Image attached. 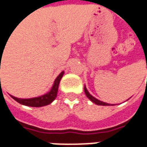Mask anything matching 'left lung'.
Wrapping results in <instances>:
<instances>
[{
    "instance_id": "8db88e82",
    "label": "left lung",
    "mask_w": 147,
    "mask_h": 147,
    "mask_svg": "<svg viewBox=\"0 0 147 147\" xmlns=\"http://www.w3.org/2000/svg\"><path fill=\"white\" fill-rule=\"evenodd\" d=\"M84 93L86 94V96H87V98L90 100V101H92L94 103L97 104V105H99V106H114L113 104H109L107 103V102H102V101H100L98 99L95 98L94 97H93L91 94H89V91L87 90L86 89V87H85V85H84Z\"/></svg>"
}]
</instances>
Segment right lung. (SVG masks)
Wrapping results in <instances>:
<instances>
[{"instance_id":"obj_1","label":"right lung","mask_w":147,"mask_h":147,"mask_svg":"<svg viewBox=\"0 0 147 147\" xmlns=\"http://www.w3.org/2000/svg\"><path fill=\"white\" fill-rule=\"evenodd\" d=\"M63 74L64 71H62L61 73L58 75V77L55 79V80L53 82V86H52V88L50 89V91L48 92L47 94L42 95V96L36 97V98H16V97H13L12 95H10V96L16 102H18V103L24 105V106L33 107H44V106L49 105V104L51 103L53 100L56 98V97H57L58 85H59L61 79L63 76Z\"/></svg>"}]
</instances>
